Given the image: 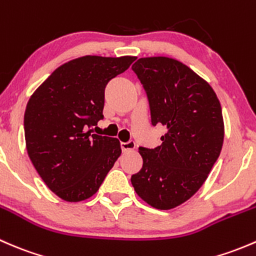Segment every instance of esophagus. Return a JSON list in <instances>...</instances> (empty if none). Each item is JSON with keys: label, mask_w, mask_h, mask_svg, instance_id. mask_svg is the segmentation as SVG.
<instances>
[{"label": "esophagus", "mask_w": 256, "mask_h": 256, "mask_svg": "<svg viewBox=\"0 0 256 256\" xmlns=\"http://www.w3.org/2000/svg\"><path fill=\"white\" fill-rule=\"evenodd\" d=\"M136 148V144L134 141H128V142H121V150L122 152H130Z\"/></svg>", "instance_id": "esophagus-1"}]
</instances>
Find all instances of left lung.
<instances>
[{
	"mask_svg": "<svg viewBox=\"0 0 256 256\" xmlns=\"http://www.w3.org/2000/svg\"><path fill=\"white\" fill-rule=\"evenodd\" d=\"M132 70L147 92L152 125H162L166 134L161 146L138 148L142 168L131 183L151 207L176 208L198 192L220 154V102L209 82L177 59L140 58Z\"/></svg>",
	"mask_w": 256,
	"mask_h": 256,
	"instance_id": "8db88e82",
	"label": "left lung"
}]
</instances>
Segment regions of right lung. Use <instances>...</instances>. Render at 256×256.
I'll use <instances>...</instances> for the list:
<instances>
[{"instance_id": "obj_1", "label": "right lung", "mask_w": 256, "mask_h": 256, "mask_svg": "<svg viewBox=\"0 0 256 256\" xmlns=\"http://www.w3.org/2000/svg\"><path fill=\"white\" fill-rule=\"evenodd\" d=\"M136 56H84L62 64L30 95L24 112L27 154L52 192L82 202L98 192L121 154L118 138L90 135L102 120L105 86Z\"/></svg>"}]
</instances>
